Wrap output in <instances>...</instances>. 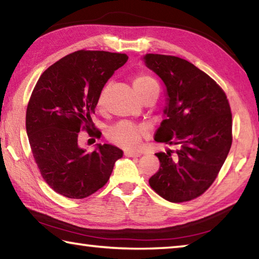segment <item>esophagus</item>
<instances>
[{"label": "esophagus", "instance_id": "34e87169", "mask_svg": "<svg viewBox=\"0 0 259 259\" xmlns=\"http://www.w3.org/2000/svg\"><path fill=\"white\" fill-rule=\"evenodd\" d=\"M124 155L128 156V157H138V156H140L139 153H135V152H130V151H125Z\"/></svg>", "mask_w": 259, "mask_h": 259}]
</instances>
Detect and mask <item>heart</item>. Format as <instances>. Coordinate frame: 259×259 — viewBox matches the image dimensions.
<instances>
[{
	"mask_svg": "<svg viewBox=\"0 0 259 259\" xmlns=\"http://www.w3.org/2000/svg\"><path fill=\"white\" fill-rule=\"evenodd\" d=\"M133 87L140 99H143L148 94L159 93V84L147 73H139L137 76H135ZM106 96L107 87H104L100 90L97 98L98 108L102 109L105 106ZM144 134H145V128L143 125H137L128 121H121L108 129L107 138L113 144L124 148V150H135L139 146Z\"/></svg>",
	"mask_w": 259,
	"mask_h": 259,
	"instance_id": "b5f03b06",
	"label": "heart"
}]
</instances>
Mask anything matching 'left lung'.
Returning a JSON list of instances; mask_svg holds the SVG:
<instances>
[{
	"label": "left lung",
	"instance_id": "left-lung-1",
	"mask_svg": "<svg viewBox=\"0 0 259 259\" xmlns=\"http://www.w3.org/2000/svg\"><path fill=\"white\" fill-rule=\"evenodd\" d=\"M143 60L164 82L169 97L154 139L178 146L156 153L160 169L148 183L170 202H187L212 185L229 154L230 103L221 85L190 61L157 54H146Z\"/></svg>",
	"mask_w": 259,
	"mask_h": 259
}]
</instances>
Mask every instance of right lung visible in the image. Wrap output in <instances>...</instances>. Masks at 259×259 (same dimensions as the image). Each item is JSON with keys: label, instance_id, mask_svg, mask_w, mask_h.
Segmentation results:
<instances>
[{"label": "right lung", "instance_id": "obj_1", "mask_svg": "<svg viewBox=\"0 0 259 259\" xmlns=\"http://www.w3.org/2000/svg\"><path fill=\"white\" fill-rule=\"evenodd\" d=\"M128 56L78 50L47 68L30 95L26 111L30 150L41 176L52 190L69 199H84L108 182L115 161L123 155L108 144L87 153L78 146L80 131L100 138L91 115L114 71Z\"/></svg>", "mask_w": 259, "mask_h": 259}]
</instances>
